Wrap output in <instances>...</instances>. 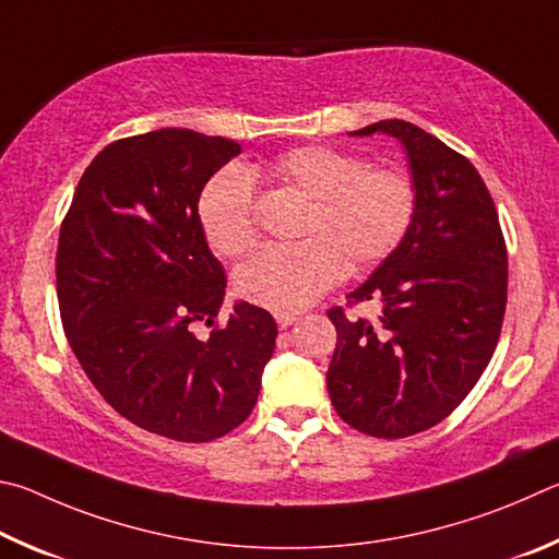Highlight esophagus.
<instances>
[{
	"label": "esophagus",
	"mask_w": 559,
	"mask_h": 559,
	"mask_svg": "<svg viewBox=\"0 0 559 559\" xmlns=\"http://www.w3.org/2000/svg\"><path fill=\"white\" fill-rule=\"evenodd\" d=\"M274 319H277V326L280 329H289L297 321L295 314H274Z\"/></svg>",
	"instance_id": "esophagus-1"
}]
</instances>
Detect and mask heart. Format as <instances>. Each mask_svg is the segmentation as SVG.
Segmentation results:
<instances>
[{
    "label": "heart",
    "mask_w": 559,
    "mask_h": 559,
    "mask_svg": "<svg viewBox=\"0 0 559 559\" xmlns=\"http://www.w3.org/2000/svg\"><path fill=\"white\" fill-rule=\"evenodd\" d=\"M254 174L309 199L297 245L262 248L235 272L238 295L292 314L317 301L350 270L390 258L407 238L417 213L413 176L395 166L368 169L364 156L324 144H305L272 156ZM199 221L221 258H240L254 242V193L240 169L213 174L199 195Z\"/></svg>",
    "instance_id": "heart-1"
}]
</instances>
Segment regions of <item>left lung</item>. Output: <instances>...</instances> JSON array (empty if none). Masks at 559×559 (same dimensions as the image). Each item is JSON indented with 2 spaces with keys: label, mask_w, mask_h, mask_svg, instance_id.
<instances>
[{
  "label": "left lung",
  "mask_w": 559,
  "mask_h": 559,
  "mask_svg": "<svg viewBox=\"0 0 559 559\" xmlns=\"http://www.w3.org/2000/svg\"><path fill=\"white\" fill-rule=\"evenodd\" d=\"M383 132L405 146L417 189L407 238L348 305L378 301V319L329 309L336 350L326 385L338 417L358 432L403 439L449 417L472 393L501 336L508 254L491 193L474 164L405 120Z\"/></svg>",
  "instance_id": "8db88e82"
}]
</instances>
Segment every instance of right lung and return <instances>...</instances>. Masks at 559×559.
<instances>
[{
    "label": "right lung",
    "mask_w": 559,
    "mask_h": 559,
    "mask_svg": "<svg viewBox=\"0 0 559 559\" xmlns=\"http://www.w3.org/2000/svg\"><path fill=\"white\" fill-rule=\"evenodd\" d=\"M238 154V142L181 127L107 144L58 235V307L85 376L132 425L176 442L248 419L277 338L270 311L248 301L218 324L225 272L195 205Z\"/></svg>",
    "instance_id": "add662e5"
}]
</instances>
